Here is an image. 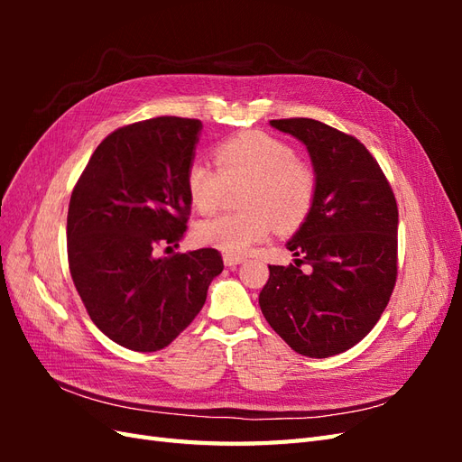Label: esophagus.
<instances>
[{
	"label": "esophagus",
	"mask_w": 462,
	"mask_h": 462,
	"mask_svg": "<svg viewBox=\"0 0 462 462\" xmlns=\"http://www.w3.org/2000/svg\"><path fill=\"white\" fill-rule=\"evenodd\" d=\"M243 262H245L243 256H229V254L223 256V263H226L227 268H235V265H239V263H243Z\"/></svg>",
	"instance_id": "esophagus-1"
}]
</instances>
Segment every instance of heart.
Listing matches in <instances>:
<instances>
[{
    "mask_svg": "<svg viewBox=\"0 0 462 462\" xmlns=\"http://www.w3.org/2000/svg\"><path fill=\"white\" fill-rule=\"evenodd\" d=\"M216 167L192 162L185 185L192 206L212 214L226 199L227 187L245 185L243 212L221 214L200 221L194 239L229 256H239L270 233L272 221L279 229H292L310 214L316 199V175L297 162L295 150L265 133H243L219 144Z\"/></svg>",
    "mask_w": 462,
    "mask_h": 462,
    "instance_id": "obj_1",
    "label": "heart"
}]
</instances>
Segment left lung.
Here are the masks:
<instances>
[{
    "instance_id": "obj_1",
    "label": "left lung",
    "mask_w": 462,
    "mask_h": 462,
    "mask_svg": "<svg viewBox=\"0 0 462 462\" xmlns=\"http://www.w3.org/2000/svg\"><path fill=\"white\" fill-rule=\"evenodd\" d=\"M310 153L316 199L287 248L291 265H270L260 309L292 351L339 355L365 339L397 279L399 209L366 146L316 119H273ZM307 263V270L300 265Z\"/></svg>"
}]
</instances>
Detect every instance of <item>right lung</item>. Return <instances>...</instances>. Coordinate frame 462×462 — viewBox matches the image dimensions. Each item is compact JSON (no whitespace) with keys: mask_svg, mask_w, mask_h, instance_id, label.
Returning <instances> with one entry per match:
<instances>
[{"mask_svg":"<svg viewBox=\"0 0 462 462\" xmlns=\"http://www.w3.org/2000/svg\"><path fill=\"white\" fill-rule=\"evenodd\" d=\"M202 123L138 121L107 134L73 189L67 256L90 319L117 345L153 353L170 345L221 273L216 248L156 256L179 246L190 199L185 185Z\"/></svg>","mask_w":462,"mask_h":462,"instance_id":"right-lung-1","label":"right lung"}]
</instances>
